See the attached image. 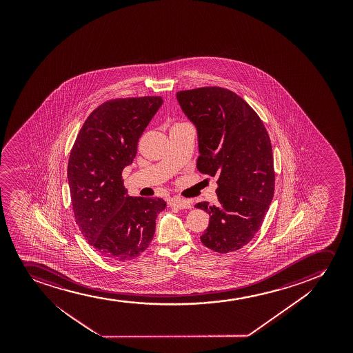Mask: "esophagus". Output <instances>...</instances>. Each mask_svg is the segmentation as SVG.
Returning <instances> with one entry per match:
<instances>
[{
    "label": "esophagus",
    "instance_id": "34e87169",
    "mask_svg": "<svg viewBox=\"0 0 353 353\" xmlns=\"http://www.w3.org/2000/svg\"><path fill=\"white\" fill-rule=\"evenodd\" d=\"M170 206L176 207L179 210H185V208H191L192 205L188 200L173 198L170 200Z\"/></svg>",
    "mask_w": 353,
    "mask_h": 353
}]
</instances>
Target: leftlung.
I'll list each match as a JSON object with an SVG mask.
<instances>
[{"instance_id":"8db88e82","label":"left lung","mask_w":353,"mask_h":353,"mask_svg":"<svg viewBox=\"0 0 353 353\" xmlns=\"http://www.w3.org/2000/svg\"><path fill=\"white\" fill-rule=\"evenodd\" d=\"M176 100L196 130L198 170L218 176V203L194 206L211 216L200 239L218 253L236 251L259 231L274 194L268 132L256 112L231 90H183Z\"/></svg>"}]
</instances>
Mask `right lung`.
<instances>
[{
  "mask_svg": "<svg viewBox=\"0 0 353 353\" xmlns=\"http://www.w3.org/2000/svg\"><path fill=\"white\" fill-rule=\"evenodd\" d=\"M162 97H130L99 105L87 118L69 157V191L75 220L92 248L112 261L140 256L154 236L161 198L130 196L121 174Z\"/></svg>",
  "mask_w": 353,
  "mask_h": 353,
  "instance_id": "1",
  "label": "right lung"
}]
</instances>
